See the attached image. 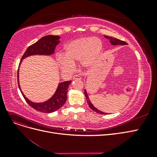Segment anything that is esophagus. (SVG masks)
<instances>
[{
  "label": "esophagus",
  "instance_id": "esophagus-1",
  "mask_svg": "<svg viewBox=\"0 0 157 157\" xmlns=\"http://www.w3.org/2000/svg\"><path fill=\"white\" fill-rule=\"evenodd\" d=\"M73 80H77V79H79V80H80V79H81V77H80V75H75L73 76Z\"/></svg>",
  "mask_w": 157,
  "mask_h": 157
}]
</instances>
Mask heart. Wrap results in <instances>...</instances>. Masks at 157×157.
<instances>
[{
  "instance_id": "heart-1",
  "label": "heart",
  "mask_w": 157,
  "mask_h": 157,
  "mask_svg": "<svg viewBox=\"0 0 157 157\" xmlns=\"http://www.w3.org/2000/svg\"><path fill=\"white\" fill-rule=\"evenodd\" d=\"M102 48V42L98 38H80L65 46L63 56H58L57 63L64 71L72 70L73 64L78 61L84 67L90 68L96 63Z\"/></svg>"
}]
</instances>
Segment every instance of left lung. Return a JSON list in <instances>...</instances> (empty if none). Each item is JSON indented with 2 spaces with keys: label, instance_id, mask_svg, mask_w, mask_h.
<instances>
[{
  "label": "left lung",
  "instance_id": "left-lung-1",
  "mask_svg": "<svg viewBox=\"0 0 157 157\" xmlns=\"http://www.w3.org/2000/svg\"><path fill=\"white\" fill-rule=\"evenodd\" d=\"M105 37L107 38V39H109V40H110V42L113 45H126V44H127V43H126V42L123 41V40H119V39H116V38H114V37H112V36H109V37L108 36H105ZM84 95H85V96H86V98L87 99V103L88 104L89 107L91 108L93 111H94L95 112H96L98 113H99V114H103V115H104V114H106L105 113H103L102 111H100L99 110H98V109H96V107H95L92 105V103L90 102V99H89V98H88V96L86 90H84Z\"/></svg>",
  "mask_w": 157,
  "mask_h": 157
}]
</instances>
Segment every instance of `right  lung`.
Listing matches in <instances>:
<instances>
[{"mask_svg":"<svg viewBox=\"0 0 157 157\" xmlns=\"http://www.w3.org/2000/svg\"><path fill=\"white\" fill-rule=\"evenodd\" d=\"M59 36L54 35H47L38 40L35 43L29 46L28 47L25 53L23 54L21 57L20 61H22L23 59L27 58L28 56L32 55H51L54 53L56 46L58 44L59 42ZM19 70H17V82L18 86L20 91L23 95V98L25 99L27 103L32 107L35 110L44 113H49L54 112L58 110L60 107H62L64 103L67 100V89L69 86L71 80L69 81H65L59 84L58 88L56 90V92L48 101L43 103H36L32 102L29 100L21 92L20 84H19Z\"/></svg>","mask_w":157,"mask_h":157,"instance_id":"obj_1","label":"right lung"}]
</instances>
